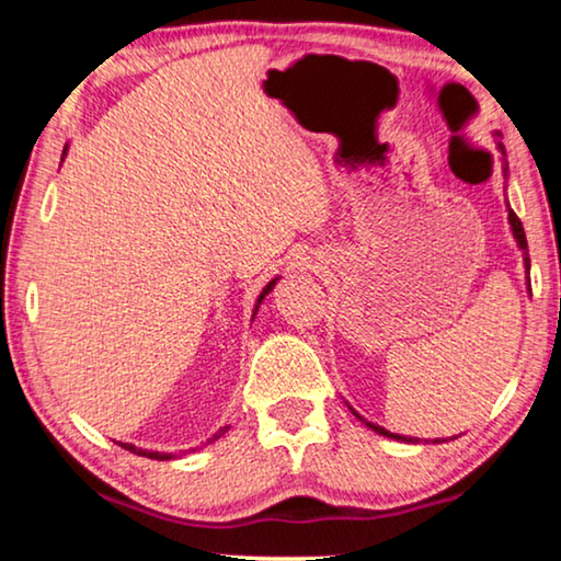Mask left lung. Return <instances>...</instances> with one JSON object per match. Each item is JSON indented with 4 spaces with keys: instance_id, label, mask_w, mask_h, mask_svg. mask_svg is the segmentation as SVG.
<instances>
[{
    "instance_id": "obj_1",
    "label": "left lung",
    "mask_w": 561,
    "mask_h": 561,
    "mask_svg": "<svg viewBox=\"0 0 561 561\" xmlns=\"http://www.w3.org/2000/svg\"><path fill=\"white\" fill-rule=\"evenodd\" d=\"M497 148H501V152H503V158H501V163H503V173L508 175V160H505V148L503 145H497ZM508 221H511V229H513V237H516V242H518V248L524 250V263H526V273H528V265H531V260H528V242H526V232H524V225H520V219L516 217V211L513 209H508ZM352 413H355V416L359 419V421H365L363 416H359V413L352 409ZM367 426L373 428V432H378V434H382V436H388V439H401V442H411V444H416L419 439H413V436H409V439H405V436H398V434H393V432H388V428H382V426H378V424H373V421H365ZM434 442H439V439H434Z\"/></svg>"
}]
</instances>
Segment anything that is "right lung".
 <instances>
[{"mask_svg": "<svg viewBox=\"0 0 561 561\" xmlns=\"http://www.w3.org/2000/svg\"><path fill=\"white\" fill-rule=\"evenodd\" d=\"M64 156H66V150H64ZM275 280H278V278H273L271 283H267V286L263 288V294H260V298H257V304H255V311L260 309V301H263V298L267 296V294H271V290H273V286H275ZM227 432V426L225 428H221V432L219 434H214V439H217V436H221V434H225ZM211 439V442H214ZM119 447H125L127 451H133V455H140V457H150V459H171L173 455H160V451H148V449H137L135 447V444H122L119 442Z\"/></svg>", "mask_w": 561, "mask_h": 561, "instance_id": "right-lung-1", "label": "right lung"}]
</instances>
